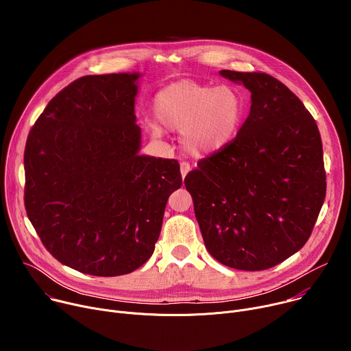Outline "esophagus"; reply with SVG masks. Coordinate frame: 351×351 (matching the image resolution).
<instances>
[{
    "instance_id": "1",
    "label": "esophagus",
    "mask_w": 351,
    "mask_h": 351,
    "mask_svg": "<svg viewBox=\"0 0 351 351\" xmlns=\"http://www.w3.org/2000/svg\"><path fill=\"white\" fill-rule=\"evenodd\" d=\"M189 171H190V164H189V162H186V161L180 162V173H182V176H183V178L189 173Z\"/></svg>"
}]
</instances>
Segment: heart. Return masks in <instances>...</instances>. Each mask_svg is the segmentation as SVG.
Instances as JSON below:
<instances>
[{
  "mask_svg": "<svg viewBox=\"0 0 351 351\" xmlns=\"http://www.w3.org/2000/svg\"><path fill=\"white\" fill-rule=\"evenodd\" d=\"M243 111V99L234 88L194 80H179L164 87L153 104L158 128L182 133L183 148L197 157L225 147L236 134ZM158 128H153L154 136L161 134Z\"/></svg>",
  "mask_w": 351,
  "mask_h": 351,
  "instance_id": "obj_1",
  "label": "heart"
}]
</instances>
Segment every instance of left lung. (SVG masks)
Segmentation results:
<instances>
[{
  "label": "left lung",
  "mask_w": 351,
  "mask_h": 351,
  "mask_svg": "<svg viewBox=\"0 0 351 351\" xmlns=\"http://www.w3.org/2000/svg\"><path fill=\"white\" fill-rule=\"evenodd\" d=\"M252 91L237 136L184 178L210 254L241 271H264L311 236L326 194L321 134L313 115L264 72L221 71Z\"/></svg>",
  "instance_id": "left-lung-1"
}]
</instances>
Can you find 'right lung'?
<instances>
[{"label": "right lung", "instance_id": "obj_1", "mask_svg": "<svg viewBox=\"0 0 351 351\" xmlns=\"http://www.w3.org/2000/svg\"><path fill=\"white\" fill-rule=\"evenodd\" d=\"M138 73L88 75L62 88L29 132L25 208L56 260L118 276L154 253L176 160L138 156Z\"/></svg>", "mask_w": 351, "mask_h": 351}]
</instances>
